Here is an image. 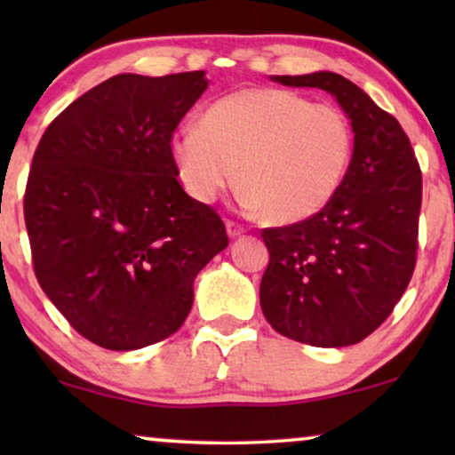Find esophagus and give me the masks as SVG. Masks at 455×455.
Wrapping results in <instances>:
<instances>
[{
  "mask_svg": "<svg viewBox=\"0 0 455 455\" xmlns=\"http://www.w3.org/2000/svg\"><path fill=\"white\" fill-rule=\"evenodd\" d=\"M226 229H228V235H229V238H238L240 234H244V232H246L244 226H240V223H235V221H232V220H228V221H226Z\"/></svg>",
  "mask_w": 455,
  "mask_h": 455,
  "instance_id": "1",
  "label": "esophagus"
}]
</instances>
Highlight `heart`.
I'll use <instances>...</instances> for the list:
<instances>
[{
    "label": "heart",
    "instance_id": "obj_1",
    "mask_svg": "<svg viewBox=\"0 0 455 455\" xmlns=\"http://www.w3.org/2000/svg\"><path fill=\"white\" fill-rule=\"evenodd\" d=\"M354 132L333 105L282 89H242L211 103L201 124L170 136L180 182L213 203L238 178L240 201L275 223L302 221L338 195L352 164Z\"/></svg>",
    "mask_w": 455,
    "mask_h": 455
}]
</instances>
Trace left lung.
I'll return each instance as SVG.
<instances>
[{
    "instance_id": "8db88e82",
    "label": "left lung",
    "mask_w": 455,
    "mask_h": 455,
    "mask_svg": "<svg viewBox=\"0 0 455 455\" xmlns=\"http://www.w3.org/2000/svg\"><path fill=\"white\" fill-rule=\"evenodd\" d=\"M338 99L354 132L338 195L308 220L263 229L269 267L260 308L277 333L316 347L363 341L412 279L422 176L400 122L335 72L271 76Z\"/></svg>"
}]
</instances>
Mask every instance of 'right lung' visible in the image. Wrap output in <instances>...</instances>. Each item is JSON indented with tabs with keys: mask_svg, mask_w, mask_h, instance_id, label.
Returning <instances> with one entry per match:
<instances>
[{
	"mask_svg": "<svg viewBox=\"0 0 455 455\" xmlns=\"http://www.w3.org/2000/svg\"><path fill=\"white\" fill-rule=\"evenodd\" d=\"M203 70L117 74L68 105L24 192L35 275L92 344L128 352L176 333L195 277L228 246L221 217L184 192L170 136L207 89Z\"/></svg>",
	"mask_w": 455,
	"mask_h": 455,
	"instance_id": "obj_1",
	"label": "right lung"
}]
</instances>
